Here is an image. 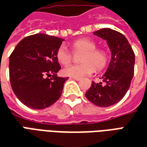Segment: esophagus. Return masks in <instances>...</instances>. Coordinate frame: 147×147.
Listing matches in <instances>:
<instances>
[{
  "label": "esophagus",
  "mask_w": 147,
  "mask_h": 147,
  "mask_svg": "<svg viewBox=\"0 0 147 147\" xmlns=\"http://www.w3.org/2000/svg\"><path fill=\"white\" fill-rule=\"evenodd\" d=\"M71 78H72V79H74V80H77V81L80 80H81L80 78H77V77H71Z\"/></svg>",
  "instance_id": "34e87169"
}]
</instances>
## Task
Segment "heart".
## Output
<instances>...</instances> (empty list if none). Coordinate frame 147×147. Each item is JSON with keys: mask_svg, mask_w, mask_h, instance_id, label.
I'll use <instances>...</instances> for the list:
<instances>
[{"mask_svg": "<svg viewBox=\"0 0 147 147\" xmlns=\"http://www.w3.org/2000/svg\"><path fill=\"white\" fill-rule=\"evenodd\" d=\"M71 49L75 53L82 52L80 61L81 63L67 67L63 71L65 76L80 77L90 76L95 71H101L107 65L109 56L105 49H97L96 44L88 38H81L71 44ZM56 57L59 63L64 66L70 64L72 60V53L64 46H60Z\"/></svg>", "mask_w": 147, "mask_h": 147, "instance_id": "1", "label": "heart"}]
</instances>
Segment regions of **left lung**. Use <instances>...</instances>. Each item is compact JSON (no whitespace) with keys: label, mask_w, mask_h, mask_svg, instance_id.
I'll return each instance as SVG.
<instances>
[{"label":"left lung","mask_w":147,"mask_h":147,"mask_svg":"<svg viewBox=\"0 0 147 147\" xmlns=\"http://www.w3.org/2000/svg\"><path fill=\"white\" fill-rule=\"evenodd\" d=\"M94 35L107 40L111 59L102 82H92L85 96L93 104L107 107L119 102L130 88L134 76V53L127 38L117 31L102 28Z\"/></svg>","instance_id":"8db88e82"}]
</instances>
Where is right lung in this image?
I'll use <instances>...</instances> for the list:
<instances>
[{"label":"right lung","mask_w":147,"mask_h":147,"mask_svg":"<svg viewBox=\"0 0 147 147\" xmlns=\"http://www.w3.org/2000/svg\"><path fill=\"white\" fill-rule=\"evenodd\" d=\"M63 39L46 34L21 40L9 56V79L14 94L30 108L40 110L56 102L67 77H58L61 68L56 52Z\"/></svg>","instance_id":"right-lung-1"}]
</instances>
